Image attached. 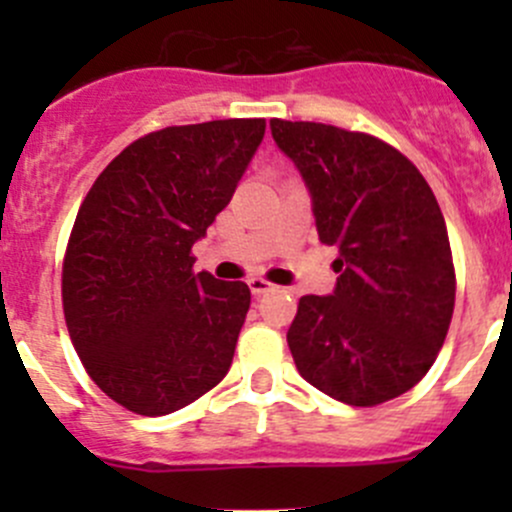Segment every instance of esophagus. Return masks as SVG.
<instances>
[{
	"label": "esophagus",
	"instance_id": "esophagus-1",
	"mask_svg": "<svg viewBox=\"0 0 512 512\" xmlns=\"http://www.w3.org/2000/svg\"><path fill=\"white\" fill-rule=\"evenodd\" d=\"M247 285H250L252 294H255V297H260V294H265V292H272V289H275V285H272V282L262 280V277H252V280L247 282Z\"/></svg>",
	"mask_w": 512,
	"mask_h": 512
}]
</instances>
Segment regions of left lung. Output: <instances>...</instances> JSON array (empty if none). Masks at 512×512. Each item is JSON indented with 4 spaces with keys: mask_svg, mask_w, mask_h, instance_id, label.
Returning a JSON list of instances; mask_svg holds the SVG:
<instances>
[{
    "mask_svg": "<svg viewBox=\"0 0 512 512\" xmlns=\"http://www.w3.org/2000/svg\"><path fill=\"white\" fill-rule=\"evenodd\" d=\"M339 250L332 294H304L287 332L297 371L332 399L376 406L414 389L443 347L456 302L446 220L423 175L366 133L270 121Z\"/></svg>",
    "mask_w": 512,
    "mask_h": 512,
    "instance_id": "1",
    "label": "left lung"
}]
</instances>
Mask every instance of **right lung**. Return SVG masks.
<instances>
[{
  "label": "right lung",
  "mask_w": 512,
  "mask_h": 512,
  "mask_svg": "<svg viewBox=\"0 0 512 512\" xmlns=\"http://www.w3.org/2000/svg\"><path fill=\"white\" fill-rule=\"evenodd\" d=\"M262 138V118L148 133L81 203L61 280L66 327L98 389L133 414H173L230 371L250 287L195 275L190 247Z\"/></svg>",
  "instance_id": "1"
}]
</instances>
